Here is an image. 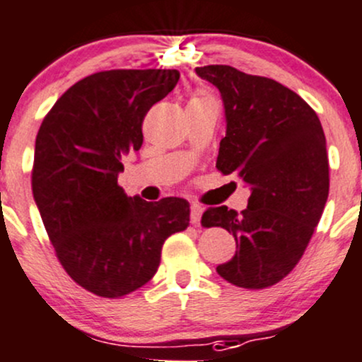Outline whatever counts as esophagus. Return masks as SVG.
Returning a JSON list of instances; mask_svg holds the SVG:
<instances>
[{
	"label": "esophagus",
	"mask_w": 362,
	"mask_h": 362,
	"mask_svg": "<svg viewBox=\"0 0 362 362\" xmlns=\"http://www.w3.org/2000/svg\"><path fill=\"white\" fill-rule=\"evenodd\" d=\"M200 217H202V207L200 205L193 204L192 212H189V221H192L193 226H198V224H200Z\"/></svg>",
	"instance_id": "obj_1"
}]
</instances>
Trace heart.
Segmentation results:
<instances>
[{
	"instance_id": "b5f03b06",
	"label": "heart",
	"mask_w": 362,
	"mask_h": 362,
	"mask_svg": "<svg viewBox=\"0 0 362 362\" xmlns=\"http://www.w3.org/2000/svg\"><path fill=\"white\" fill-rule=\"evenodd\" d=\"M192 102H209V98H205V96H195Z\"/></svg>"
}]
</instances>
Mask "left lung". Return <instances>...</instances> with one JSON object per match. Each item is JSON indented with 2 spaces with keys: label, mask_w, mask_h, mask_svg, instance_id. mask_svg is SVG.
Listing matches in <instances>:
<instances>
[{
  "label": "left lung",
  "mask_w": 362,
  "mask_h": 362,
  "mask_svg": "<svg viewBox=\"0 0 362 362\" xmlns=\"http://www.w3.org/2000/svg\"><path fill=\"white\" fill-rule=\"evenodd\" d=\"M195 71L223 96L226 136L216 167L250 188L242 214L211 207L202 226H221L235 236V257L217 266L221 278L242 288H267L297 266L325 211V133L316 112L274 79L229 65Z\"/></svg>",
  "instance_id": "obj_1"
}]
</instances>
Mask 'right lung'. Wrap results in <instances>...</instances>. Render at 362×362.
<instances>
[{
    "mask_svg": "<svg viewBox=\"0 0 362 362\" xmlns=\"http://www.w3.org/2000/svg\"><path fill=\"white\" fill-rule=\"evenodd\" d=\"M180 81L176 69H119L84 77L36 136L33 193L57 257L84 290L119 298L157 273L162 245L189 224V204L127 197L122 158L143 145V119Z\"/></svg>",
    "mask_w": 362,
    "mask_h": 362,
    "instance_id": "obj_1",
    "label": "right lung"
}]
</instances>
